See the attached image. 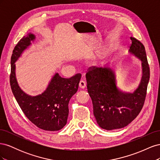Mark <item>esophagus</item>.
I'll list each match as a JSON object with an SVG mask.
<instances>
[{
  "label": "esophagus",
  "instance_id": "1",
  "mask_svg": "<svg viewBox=\"0 0 160 160\" xmlns=\"http://www.w3.org/2000/svg\"><path fill=\"white\" fill-rule=\"evenodd\" d=\"M79 88H80L81 89H84V88H85V87H86V83H85V82L84 81L81 80V81H80V82H79Z\"/></svg>",
  "mask_w": 160,
  "mask_h": 160
}]
</instances>
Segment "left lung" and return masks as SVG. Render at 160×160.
<instances>
[{"instance_id": "1", "label": "left lung", "mask_w": 160, "mask_h": 160, "mask_svg": "<svg viewBox=\"0 0 160 160\" xmlns=\"http://www.w3.org/2000/svg\"><path fill=\"white\" fill-rule=\"evenodd\" d=\"M129 52L142 61V76L133 93H126L117 86L114 70L108 66L92 67L86 74L87 88L93 107V114L99 126L106 130L123 128L141 111L146 97L149 80V67L142 43L130 37Z\"/></svg>"}]
</instances>
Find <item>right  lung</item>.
<instances>
[{
	"instance_id": "obj_1",
	"label": "right lung",
	"mask_w": 160,
	"mask_h": 160,
	"mask_svg": "<svg viewBox=\"0 0 160 160\" xmlns=\"http://www.w3.org/2000/svg\"><path fill=\"white\" fill-rule=\"evenodd\" d=\"M35 39V35L30 32L27 37H23L14 47L11 60V87L26 117L38 128L54 132L61 129L67 123L69 100L78 90L81 75L78 73L65 79L57 72L43 93L36 96L25 93L17 83L15 62Z\"/></svg>"
}]
</instances>
